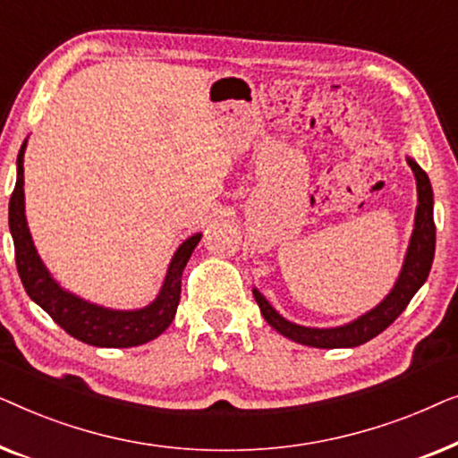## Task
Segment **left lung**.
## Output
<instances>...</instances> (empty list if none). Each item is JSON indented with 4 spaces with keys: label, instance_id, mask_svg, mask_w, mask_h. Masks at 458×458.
I'll list each match as a JSON object with an SVG mask.
<instances>
[{
    "label": "left lung",
    "instance_id": "1",
    "mask_svg": "<svg viewBox=\"0 0 458 458\" xmlns=\"http://www.w3.org/2000/svg\"><path fill=\"white\" fill-rule=\"evenodd\" d=\"M409 166L412 168L417 179V212H415V229H412L409 250H406L403 271H400L396 284H394L392 292L381 300V302L371 309L365 315H360L354 321L340 327H304V325H296L287 321L279 315L277 310L268 304V300L254 287V298L260 306L262 317L277 329L281 335L287 340L304 344V346L312 348H354L360 346L381 331L390 327L396 321L406 306H409L411 298L419 292V287L428 279L431 262H434L436 252V225H434V191H431L429 177L425 174L421 166L412 158H406Z\"/></svg>",
    "mask_w": 458,
    "mask_h": 458
}]
</instances>
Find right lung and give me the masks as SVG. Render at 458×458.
<instances>
[{
	"mask_svg": "<svg viewBox=\"0 0 458 458\" xmlns=\"http://www.w3.org/2000/svg\"><path fill=\"white\" fill-rule=\"evenodd\" d=\"M24 149L22 143L16 160V187L10 198V233L14 240L16 268L29 298L39 304L68 335L99 348L141 346L158 337L173 323L181 298V275L202 233H196L181 243L168 265L165 284L152 304L137 310H112L91 304L74 293L62 290L43 265L30 237L24 216Z\"/></svg>",
	"mask_w": 458,
	"mask_h": 458,
	"instance_id": "add662e5",
	"label": "right lung"
}]
</instances>
